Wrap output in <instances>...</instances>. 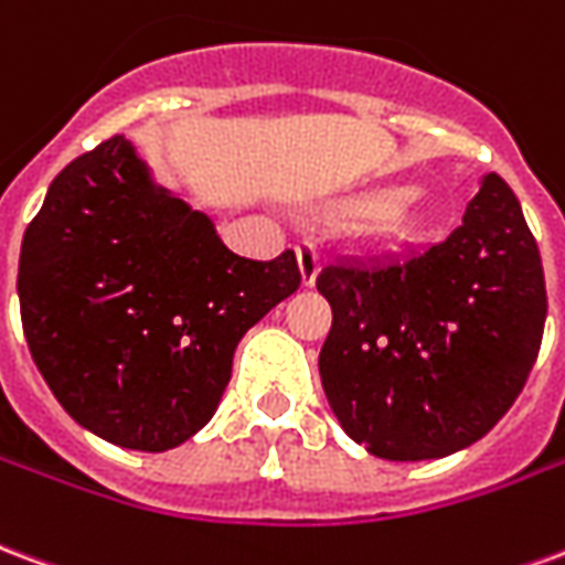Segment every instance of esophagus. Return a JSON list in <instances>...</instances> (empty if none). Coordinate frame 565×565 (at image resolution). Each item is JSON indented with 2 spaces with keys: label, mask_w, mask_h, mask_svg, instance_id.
<instances>
[{
  "label": "esophagus",
  "mask_w": 565,
  "mask_h": 565,
  "mask_svg": "<svg viewBox=\"0 0 565 565\" xmlns=\"http://www.w3.org/2000/svg\"><path fill=\"white\" fill-rule=\"evenodd\" d=\"M295 255H298V267H300V279H303V286H312V282H316V274H319V265H322L319 249H316L310 241H298Z\"/></svg>",
  "instance_id": "34e87169"
}]
</instances>
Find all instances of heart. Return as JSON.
Returning <instances> with one entry per match:
<instances>
[{"label": "heart", "instance_id": "1", "mask_svg": "<svg viewBox=\"0 0 565 565\" xmlns=\"http://www.w3.org/2000/svg\"><path fill=\"white\" fill-rule=\"evenodd\" d=\"M358 210L370 220V232L391 241H413L427 228V207L409 183H391L370 192Z\"/></svg>", "mask_w": 565, "mask_h": 565}]
</instances>
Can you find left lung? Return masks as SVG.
Masks as SVG:
<instances>
[{
    "label": "left lung",
    "instance_id": "obj_1",
    "mask_svg": "<svg viewBox=\"0 0 565 565\" xmlns=\"http://www.w3.org/2000/svg\"><path fill=\"white\" fill-rule=\"evenodd\" d=\"M316 288L333 322L319 355L333 415L385 460L472 446L536 364L547 295L536 237L500 174L443 243L382 262H331Z\"/></svg>",
    "mask_w": 565,
    "mask_h": 565
}]
</instances>
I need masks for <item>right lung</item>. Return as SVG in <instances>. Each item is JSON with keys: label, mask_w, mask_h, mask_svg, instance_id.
Here are the masks:
<instances>
[{"label": "right lung", "mask_w": 565, "mask_h": 565, "mask_svg": "<svg viewBox=\"0 0 565 565\" xmlns=\"http://www.w3.org/2000/svg\"><path fill=\"white\" fill-rule=\"evenodd\" d=\"M286 249L234 255L204 213L156 189L122 135L56 174L20 246L29 352L74 422L168 451L216 413L234 345L295 295Z\"/></svg>", "instance_id": "1"}]
</instances>
